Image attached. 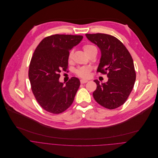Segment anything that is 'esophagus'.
Listing matches in <instances>:
<instances>
[{"mask_svg":"<svg viewBox=\"0 0 158 158\" xmlns=\"http://www.w3.org/2000/svg\"><path fill=\"white\" fill-rule=\"evenodd\" d=\"M88 81L87 80H84V79H81V80H80V83H81V84H84V83H87Z\"/></svg>","mask_w":158,"mask_h":158,"instance_id":"1","label":"esophagus"}]
</instances>
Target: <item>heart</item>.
Segmentation results:
<instances>
[{"mask_svg": "<svg viewBox=\"0 0 158 158\" xmlns=\"http://www.w3.org/2000/svg\"><path fill=\"white\" fill-rule=\"evenodd\" d=\"M95 49H97V48L94 45H90V44L84 45V47H83V50L86 55H88V53H89L90 52H92L93 50H94ZM72 55H73V51H71L69 55V60H71V58L72 57ZM90 70H91V69L89 67H87V66L82 67V68H80L78 70H77L76 73L80 77L88 78L89 76Z\"/></svg>", "mask_w": 158, "mask_h": 158, "instance_id": "b5f03b06", "label": "heart"}]
</instances>
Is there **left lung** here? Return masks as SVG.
I'll use <instances>...</instances> for the list:
<instances>
[{
	"label": "left lung",
	"mask_w": 158,
	"mask_h": 158,
	"mask_svg": "<svg viewBox=\"0 0 158 158\" xmlns=\"http://www.w3.org/2000/svg\"><path fill=\"white\" fill-rule=\"evenodd\" d=\"M101 52L97 71L106 73L108 80L100 83L93 92L95 101L102 106L113 110L122 105L133 88L135 72L133 58L125 46L115 37L103 33L86 34Z\"/></svg>",
	"instance_id": "1"
}]
</instances>
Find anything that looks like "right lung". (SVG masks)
I'll return each mask as SVG.
<instances>
[{
  "label": "right lung",
  "instance_id": "1",
  "mask_svg": "<svg viewBox=\"0 0 158 158\" xmlns=\"http://www.w3.org/2000/svg\"><path fill=\"white\" fill-rule=\"evenodd\" d=\"M80 35H55L43 39L35 49L29 66L33 93L45 111L60 114L72 104L80 81L71 78L64 85L60 73L66 70L69 51L83 40Z\"/></svg>",
  "mask_w": 158,
  "mask_h": 158
}]
</instances>
